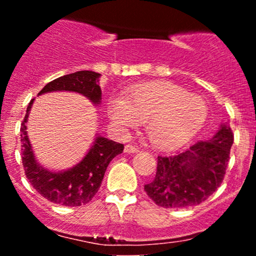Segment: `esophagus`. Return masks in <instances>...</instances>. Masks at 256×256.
<instances>
[{"label": "esophagus", "instance_id": "1", "mask_svg": "<svg viewBox=\"0 0 256 256\" xmlns=\"http://www.w3.org/2000/svg\"><path fill=\"white\" fill-rule=\"evenodd\" d=\"M124 152H140V149H138L136 146L128 144V146H125Z\"/></svg>", "mask_w": 256, "mask_h": 256}]
</instances>
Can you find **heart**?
<instances>
[{
  "label": "heart",
  "mask_w": 256,
  "mask_h": 256,
  "mask_svg": "<svg viewBox=\"0 0 256 256\" xmlns=\"http://www.w3.org/2000/svg\"><path fill=\"white\" fill-rule=\"evenodd\" d=\"M108 114L122 131L146 122V136L162 150L179 148L201 131L208 116L206 102L178 85L156 82L131 88L125 98L112 96Z\"/></svg>",
  "instance_id": "heart-1"
}]
</instances>
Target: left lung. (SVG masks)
I'll list each match as a JSON object with an SVG mask.
<instances>
[{"label": "left lung", "mask_w": 256, "mask_h": 256, "mask_svg": "<svg viewBox=\"0 0 256 256\" xmlns=\"http://www.w3.org/2000/svg\"><path fill=\"white\" fill-rule=\"evenodd\" d=\"M232 143L230 126L222 122L208 140H200L172 156H158L154 180L144 185L146 195L164 208L200 204L222 184Z\"/></svg>", "instance_id": "left-lung-1"}]
</instances>
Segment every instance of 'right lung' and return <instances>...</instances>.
<instances>
[{"label": "right lung", "mask_w": 256, "mask_h": 256, "mask_svg": "<svg viewBox=\"0 0 256 256\" xmlns=\"http://www.w3.org/2000/svg\"><path fill=\"white\" fill-rule=\"evenodd\" d=\"M100 77L101 74L94 71H78L62 76L46 84L38 92V96L55 91H70L80 94L90 100L94 106H98L102 100ZM34 101V98L28 104L20 128L22 160L26 178L38 194L52 204L67 207L88 204L98 192L110 162L116 155L122 154L124 146L96 134L92 146L77 165L64 171H50L37 161L26 131V122Z\"/></svg>", "instance_id": "obj_1"}]
</instances>
